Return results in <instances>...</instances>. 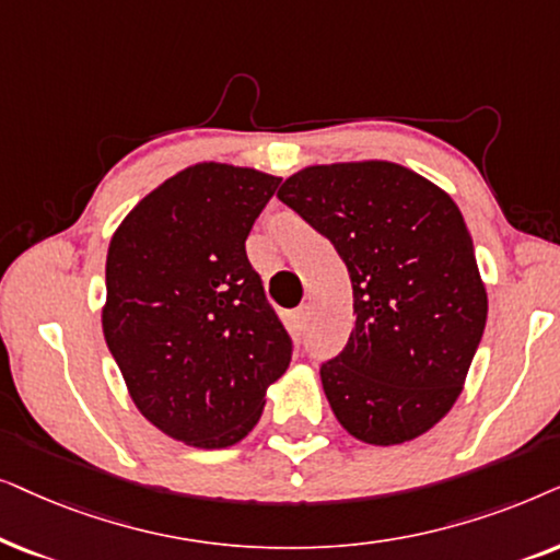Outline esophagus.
Returning <instances> with one entry per match:
<instances>
[{"label":"esophagus","instance_id":"esophagus-1","mask_svg":"<svg viewBox=\"0 0 560 560\" xmlns=\"http://www.w3.org/2000/svg\"><path fill=\"white\" fill-rule=\"evenodd\" d=\"M307 319H310V307H296L292 312V325L296 332H302L304 327H307Z\"/></svg>","mask_w":560,"mask_h":560}]
</instances>
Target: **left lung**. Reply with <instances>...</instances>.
I'll return each mask as SVG.
<instances>
[{"mask_svg":"<svg viewBox=\"0 0 560 560\" xmlns=\"http://www.w3.org/2000/svg\"><path fill=\"white\" fill-rule=\"evenodd\" d=\"M279 199L335 245L353 284V330L319 366L338 422L371 445L428 432L456 405L487 325L456 202L389 161L310 166Z\"/></svg>","mask_w":560,"mask_h":560,"instance_id":"1","label":"left lung"}]
</instances>
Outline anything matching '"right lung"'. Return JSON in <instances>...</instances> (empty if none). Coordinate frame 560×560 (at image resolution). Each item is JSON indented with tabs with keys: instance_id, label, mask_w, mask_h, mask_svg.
<instances>
[{
	"instance_id": "add662e5",
	"label": "right lung",
	"mask_w": 560,
	"mask_h": 560,
	"mask_svg": "<svg viewBox=\"0 0 560 560\" xmlns=\"http://www.w3.org/2000/svg\"><path fill=\"white\" fill-rule=\"evenodd\" d=\"M281 178L197 163L132 210L107 253L102 330L136 407L174 441L228 448L294 342L245 253Z\"/></svg>"
}]
</instances>
